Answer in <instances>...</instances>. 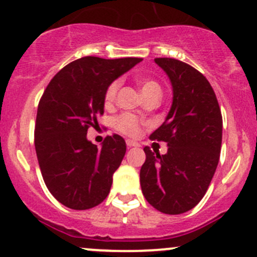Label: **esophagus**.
Returning a JSON list of instances; mask_svg holds the SVG:
<instances>
[{
  "label": "esophagus",
  "instance_id": "esophagus-1",
  "mask_svg": "<svg viewBox=\"0 0 257 257\" xmlns=\"http://www.w3.org/2000/svg\"><path fill=\"white\" fill-rule=\"evenodd\" d=\"M126 145H128L129 148L138 147V143H137V142H133V141H126Z\"/></svg>",
  "mask_w": 257,
  "mask_h": 257
}]
</instances>
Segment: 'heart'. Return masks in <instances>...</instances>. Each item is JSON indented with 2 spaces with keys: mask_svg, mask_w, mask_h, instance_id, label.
<instances>
[{
  "mask_svg": "<svg viewBox=\"0 0 257 257\" xmlns=\"http://www.w3.org/2000/svg\"><path fill=\"white\" fill-rule=\"evenodd\" d=\"M137 82H138L144 97H148V95H152V94H158V95L162 94V87H160V84L157 82V80L139 77V78L137 79ZM119 87H120V80H114V82H112L109 85H108L104 94L105 104H112L114 102V99H115L116 97V93H118ZM114 126H115L116 131L125 134V136L137 137L139 134V132H141L142 121L139 120L137 116H134L133 114L123 113L114 119Z\"/></svg>",
  "mask_w": 257,
  "mask_h": 257,
  "instance_id": "b5f03b06",
  "label": "heart"
}]
</instances>
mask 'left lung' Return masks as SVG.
<instances>
[{
	"mask_svg": "<svg viewBox=\"0 0 257 257\" xmlns=\"http://www.w3.org/2000/svg\"><path fill=\"white\" fill-rule=\"evenodd\" d=\"M173 87V104L165 121L150 134L165 142L167 154L144 148L141 186L148 203L178 215L204 198L216 170L222 139V116L209 80L194 67L174 58H155Z\"/></svg>",
	"mask_w": 257,
	"mask_h": 257,
	"instance_id": "obj_1",
	"label": "left lung"
}]
</instances>
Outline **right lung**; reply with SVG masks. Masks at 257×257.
<instances>
[{
  "instance_id": "add662e5",
  "label": "right lung",
  "mask_w": 257,
  "mask_h": 257,
  "mask_svg": "<svg viewBox=\"0 0 257 257\" xmlns=\"http://www.w3.org/2000/svg\"><path fill=\"white\" fill-rule=\"evenodd\" d=\"M142 61L83 57L62 68L43 92L36 118V153L49 193L67 208H94L109 194L125 142L113 134L98 148L87 139V131L104 113L108 85Z\"/></svg>"
}]
</instances>
